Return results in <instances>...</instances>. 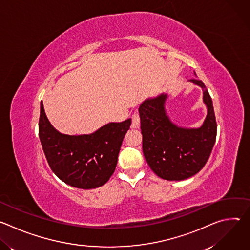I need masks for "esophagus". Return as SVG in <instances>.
<instances>
[{"label": "esophagus", "instance_id": "34e87169", "mask_svg": "<svg viewBox=\"0 0 250 250\" xmlns=\"http://www.w3.org/2000/svg\"><path fill=\"white\" fill-rule=\"evenodd\" d=\"M139 124H140V119H139V115H138V113H134L133 115H132V123H131V126L133 127V128H136V127H138L139 126Z\"/></svg>", "mask_w": 250, "mask_h": 250}]
</instances>
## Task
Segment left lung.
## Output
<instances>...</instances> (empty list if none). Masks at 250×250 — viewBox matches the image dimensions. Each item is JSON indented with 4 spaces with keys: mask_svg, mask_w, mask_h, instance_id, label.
<instances>
[{
    "mask_svg": "<svg viewBox=\"0 0 250 250\" xmlns=\"http://www.w3.org/2000/svg\"><path fill=\"white\" fill-rule=\"evenodd\" d=\"M196 75V73H195ZM203 90L207 116L200 127L178 126L169 118L167 94L142 102L138 108L142 134V151L151 170L168 181L185 180L207 163L215 146L217 123L211 98L201 80H190Z\"/></svg>",
    "mask_w": 250,
    "mask_h": 250,
    "instance_id": "obj_1",
    "label": "left lung"
}]
</instances>
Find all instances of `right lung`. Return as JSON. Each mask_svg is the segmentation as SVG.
I'll list each match as a JSON object with an SVG mask.
<instances>
[{
    "label": "right lung",
    "instance_id": "add662e5",
    "mask_svg": "<svg viewBox=\"0 0 250 250\" xmlns=\"http://www.w3.org/2000/svg\"><path fill=\"white\" fill-rule=\"evenodd\" d=\"M130 125L128 119L106 124L90 134H64L50 124L41 103L39 134L46 160L60 180L79 189H95L108 182Z\"/></svg>",
    "mask_w": 250,
    "mask_h": 250
}]
</instances>
